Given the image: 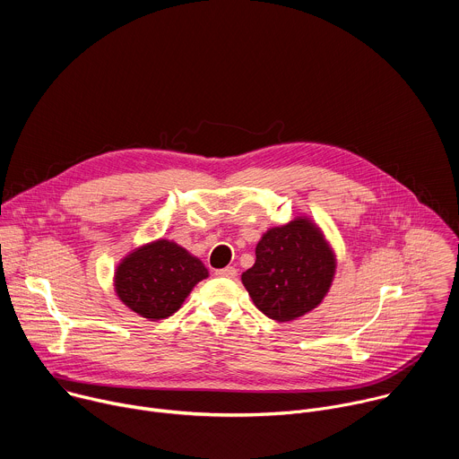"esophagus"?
<instances>
[{
	"instance_id": "obj_1",
	"label": "esophagus",
	"mask_w": 459,
	"mask_h": 459,
	"mask_svg": "<svg viewBox=\"0 0 459 459\" xmlns=\"http://www.w3.org/2000/svg\"><path fill=\"white\" fill-rule=\"evenodd\" d=\"M218 278H236L238 271L234 267H225V269H220L214 273Z\"/></svg>"
}]
</instances>
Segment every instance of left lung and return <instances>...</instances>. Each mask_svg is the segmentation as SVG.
I'll return each mask as SVG.
<instances>
[{"instance_id": "8db88e82", "label": "left lung", "mask_w": 459, "mask_h": 459, "mask_svg": "<svg viewBox=\"0 0 459 459\" xmlns=\"http://www.w3.org/2000/svg\"><path fill=\"white\" fill-rule=\"evenodd\" d=\"M334 269V254L317 227L296 218L264 234L255 247V264L241 274V281L261 312L290 321L321 303Z\"/></svg>"}]
</instances>
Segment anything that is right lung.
Instances as JSON below:
<instances>
[{
    "instance_id": "right-lung-1",
    "label": "right lung",
    "mask_w": 459,
    "mask_h": 459,
    "mask_svg": "<svg viewBox=\"0 0 459 459\" xmlns=\"http://www.w3.org/2000/svg\"><path fill=\"white\" fill-rule=\"evenodd\" d=\"M207 276L198 257L160 239L123 259L116 273V292L128 308L156 321L172 316L194 285Z\"/></svg>"
}]
</instances>
